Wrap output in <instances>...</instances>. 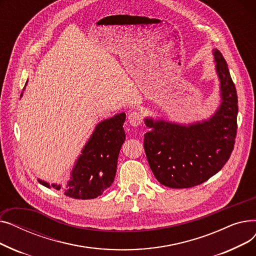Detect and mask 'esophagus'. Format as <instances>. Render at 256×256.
Returning a JSON list of instances; mask_svg holds the SVG:
<instances>
[{"label": "esophagus", "mask_w": 256, "mask_h": 256, "mask_svg": "<svg viewBox=\"0 0 256 256\" xmlns=\"http://www.w3.org/2000/svg\"><path fill=\"white\" fill-rule=\"evenodd\" d=\"M128 120L132 126H138L142 124V115L138 112H132L128 114Z\"/></svg>", "instance_id": "esophagus-1"}]
</instances>
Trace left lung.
I'll return each instance as SVG.
<instances>
[{
  "instance_id": "obj_1",
  "label": "left lung",
  "mask_w": 256,
  "mask_h": 256,
  "mask_svg": "<svg viewBox=\"0 0 256 256\" xmlns=\"http://www.w3.org/2000/svg\"><path fill=\"white\" fill-rule=\"evenodd\" d=\"M220 82L221 102L210 118L182 124L163 118H144L150 130L144 135L150 167L160 184L173 189L202 184L230 158L236 135L238 96L227 63L212 50Z\"/></svg>"
}]
</instances>
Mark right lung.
Listing matches in <instances>:
<instances>
[{
	"label": "right lung",
	"mask_w": 256,
	"mask_h": 256,
	"mask_svg": "<svg viewBox=\"0 0 256 256\" xmlns=\"http://www.w3.org/2000/svg\"><path fill=\"white\" fill-rule=\"evenodd\" d=\"M22 94H20V98ZM126 113L104 119L96 126L92 135L78 156L66 186L38 178L46 188L63 189L64 195L74 199H93L100 196L113 184L117 160L126 140L124 124Z\"/></svg>",
	"instance_id": "1"
}]
</instances>
